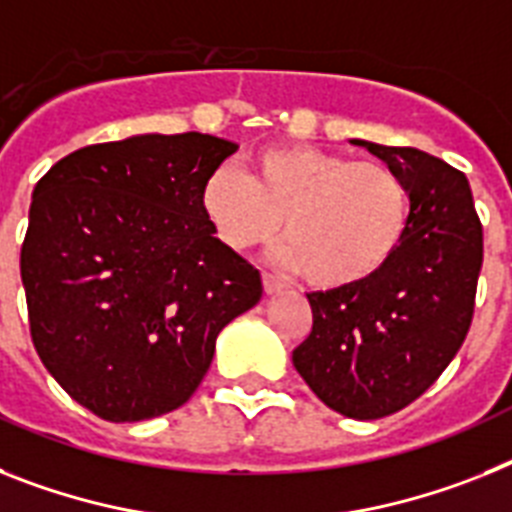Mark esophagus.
<instances>
[{"label":"esophagus","mask_w":512,"mask_h":512,"mask_svg":"<svg viewBox=\"0 0 512 512\" xmlns=\"http://www.w3.org/2000/svg\"><path fill=\"white\" fill-rule=\"evenodd\" d=\"M282 287H285V285H282V282L277 280V277H274V274L264 272V290H266V293H269V295L280 293Z\"/></svg>","instance_id":"1"}]
</instances>
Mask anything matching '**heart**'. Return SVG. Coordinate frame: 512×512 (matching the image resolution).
<instances>
[{
  "mask_svg": "<svg viewBox=\"0 0 512 512\" xmlns=\"http://www.w3.org/2000/svg\"><path fill=\"white\" fill-rule=\"evenodd\" d=\"M201 211L232 251L264 246L282 225V264L301 269L308 285L345 290L377 277L403 246L411 190L382 162L274 143L251 156L248 172H211Z\"/></svg>",
  "mask_w": 512,
  "mask_h": 512,
  "instance_id": "b5f03b06",
  "label": "heart"
}]
</instances>
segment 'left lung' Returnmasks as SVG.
Listing matches in <instances>:
<instances>
[{
    "instance_id": "left-lung-1",
    "label": "left lung",
    "mask_w": 512,
    "mask_h": 512,
    "mask_svg": "<svg viewBox=\"0 0 512 512\" xmlns=\"http://www.w3.org/2000/svg\"><path fill=\"white\" fill-rule=\"evenodd\" d=\"M411 190L403 246L377 277L308 293L314 327L293 350L314 395L348 418H382L421 398L474 319L484 235L466 175L411 146L353 141Z\"/></svg>"
}]
</instances>
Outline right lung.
<instances>
[{
	"instance_id": "add662e5",
	"label": "right lung",
	"mask_w": 512,
	"mask_h": 512,
	"mask_svg": "<svg viewBox=\"0 0 512 512\" xmlns=\"http://www.w3.org/2000/svg\"><path fill=\"white\" fill-rule=\"evenodd\" d=\"M235 151L217 135H133L67 154L33 188L20 248L33 348L104 421L180 408L219 332L259 303V269L201 211Z\"/></svg>"
}]
</instances>
